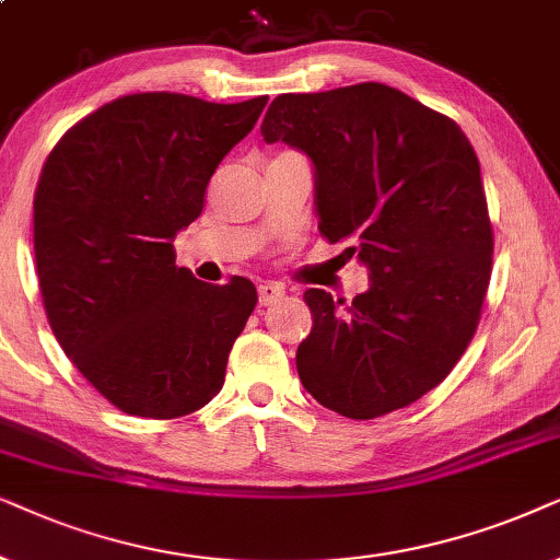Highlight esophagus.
Segmentation results:
<instances>
[{"mask_svg":"<svg viewBox=\"0 0 560 560\" xmlns=\"http://www.w3.org/2000/svg\"><path fill=\"white\" fill-rule=\"evenodd\" d=\"M279 300H284V287L279 284H260L258 287V302L264 304V307H271Z\"/></svg>","mask_w":560,"mask_h":560,"instance_id":"34e87169","label":"esophagus"}]
</instances>
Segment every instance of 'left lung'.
Segmentation results:
<instances>
[{"label":"left lung","mask_w":560,"mask_h":560,"mask_svg":"<svg viewBox=\"0 0 560 560\" xmlns=\"http://www.w3.org/2000/svg\"><path fill=\"white\" fill-rule=\"evenodd\" d=\"M260 136L312 161L319 233L369 271L350 307L304 292L302 386L350 420L412 405L464 355L487 296L494 237L471 143L453 119L374 81L279 94Z\"/></svg>","instance_id":"left-lung-1"}]
</instances>
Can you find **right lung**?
<instances>
[{
    "label": "right lung",
    "mask_w": 560,
    "mask_h": 560,
    "mask_svg": "<svg viewBox=\"0 0 560 560\" xmlns=\"http://www.w3.org/2000/svg\"><path fill=\"white\" fill-rule=\"evenodd\" d=\"M266 102L119 96L73 125L43 166L33 241L48 323L122 412L171 420L222 389L256 287L194 279L176 266L174 237L202 214L210 176Z\"/></svg>",
    "instance_id": "right-lung-1"
}]
</instances>
